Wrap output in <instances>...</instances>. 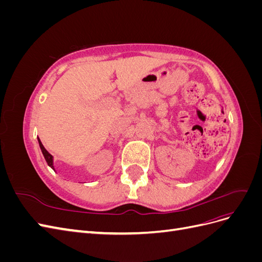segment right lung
<instances>
[{
    "instance_id": "1",
    "label": "right lung",
    "mask_w": 262,
    "mask_h": 262,
    "mask_svg": "<svg viewBox=\"0 0 262 262\" xmlns=\"http://www.w3.org/2000/svg\"><path fill=\"white\" fill-rule=\"evenodd\" d=\"M38 142H39V146H40L41 152H42V154H43V156H45V160H46V162L48 163V165H49L50 167L54 170V166H53V157H52V155L48 152V150H47V149L45 148V146L42 145V143H41V141H40V140H38Z\"/></svg>"
}]
</instances>
